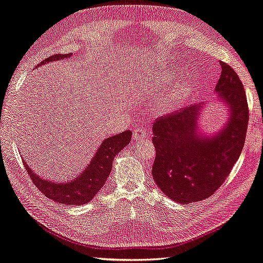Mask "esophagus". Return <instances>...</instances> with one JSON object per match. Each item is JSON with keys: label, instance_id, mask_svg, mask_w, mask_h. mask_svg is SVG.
I'll return each instance as SVG.
<instances>
[{"label": "esophagus", "instance_id": "1", "mask_svg": "<svg viewBox=\"0 0 263 263\" xmlns=\"http://www.w3.org/2000/svg\"><path fill=\"white\" fill-rule=\"evenodd\" d=\"M146 136H148V133H146V131L143 129V127H140L139 126L133 132V140H136V141H138V140L144 139Z\"/></svg>", "mask_w": 263, "mask_h": 263}]
</instances>
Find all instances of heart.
Segmentation results:
<instances>
[{
  "label": "heart",
  "instance_id": "obj_1",
  "mask_svg": "<svg viewBox=\"0 0 263 263\" xmlns=\"http://www.w3.org/2000/svg\"><path fill=\"white\" fill-rule=\"evenodd\" d=\"M180 99L181 94L179 90L170 91V93L164 94L161 97V100L159 101V107L162 111H170V109H173L179 103Z\"/></svg>",
  "mask_w": 263,
  "mask_h": 263
}]
</instances>
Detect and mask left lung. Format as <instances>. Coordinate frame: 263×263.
Segmentation results:
<instances>
[{
	"label": "left lung",
	"instance_id": "obj_1",
	"mask_svg": "<svg viewBox=\"0 0 263 263\" xmlns=\"http://www.w3.org/2000/svg\"><path fill=\"white\" fill-rule=\"evenodd\" d=\"M215 91L230 108V119L216 136L196 131L201 104L157 119L152 125L156 159L152 176L163 194L188 204L212 196L230 175L246 141L249 107L246 90L234 69L219 62Z\"/></svg>",
	"mask_w": 263,
	"mask_h": 263
}]
</instances>
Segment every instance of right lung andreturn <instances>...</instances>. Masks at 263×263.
Masks as SVG:
<instances>
[{"label": "right lung", "instance_id": "1", "mask_svg": "<svg viewBox=\"0 0 263 263\" xmlns=\"http://www.w3.org/2000/svg\"><path fill=\"white\" fill-rule=\"evenodd\" d=\"M71 54L72 53L54 54V56L42 60L36 67L50 62H56L59 59L68 58ZM131 136L132 132L126 130L117 136L106 138L97 149L87 168L75 179H71L69 182H64V184L44 179L42 177L34 174L29 166H27L26 161L23 160V162L33 184L48 198L58 201L63 205H83L93 199L97 192L105 184L112 170L114 157L130 143Z\"/></svg>", "mask_w": 263, "mask_h": 263}]
</instances>
